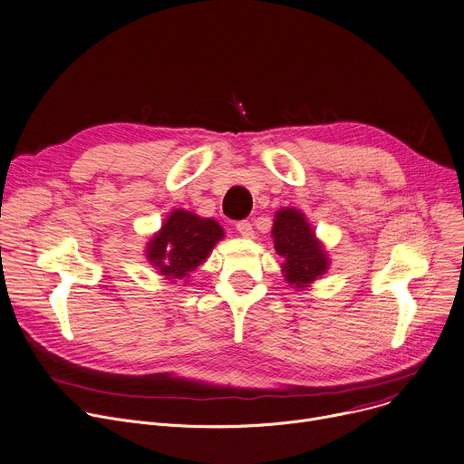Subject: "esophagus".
Instances as JSON below:
<instances>
[{"mask_svg": "<svg viewBox=\"0 0 464 464\" xmlns=\"http://www.w3.org/2000/svg\"><path fill=\"white\" fill-rule=\"evenodd\" d=\"M236 228H237V232H239L243 237H255L253 225L248 223V221H239V223L236 225Z\"/></svg>", "mask_w": 464, "mask_h": 464, "instance_id": "obj_1", "label": "esophagus"}]
</instances>
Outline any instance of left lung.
Listing matches in <instances>:
<instances>
[{"label":"left lung","instance_id":"8db88e82","mask_svg":"<svg viewBox=\"0 0 464 464\" xmlns=\"http://www.w3.org/2000/svg\"><path fill=\"white\" fill-rule=\"evenodd\" d=\"M275 251L282 258V273L294 288L303 290L329 269V256L306 218L295 208H282L273 221Z\"/></svg>","mask_w":464,"mask_h":464}]
</instances>
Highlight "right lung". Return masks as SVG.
I'll return each mask as SVG.
<instances>
[{
    "instance_id": "add662e5",
    "label": "right lung",
    "mask_w": 464,
    "mask_h": 464,
    "mask_svg": "<svg viewBox=\"0 0 464 464\" xmlns=\"http://www.w3.org/2000/svg\"><path fill=\"white\" fill-rule=\"evenodd\" d=\"M223 237L218 221L198 218L188 209H174L147 245V258L167 280H188Z\"/></svg>"
}]
</instances>
